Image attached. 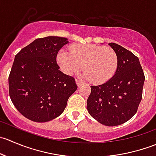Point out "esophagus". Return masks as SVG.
Listing matches in <instances>:
<instances>
[{
	"instance_id": "34e87169",
	"label": "esophagus",
	"mask_w": 156,
	"mask_h": 156,
	"mask_svg": "<svg viewBox=\"0 0 156 156\" xmlns=\"http://www.w3.org/2000/svg\"><path fill=\"white\" fill-rule=\"evenodd\" d=\"M75 81H76V84H77V85H78V86H79L80 84H81V81H80V80L77 79V78H75Z\"/></svg>"
}]
</instances>
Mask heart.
<instances>
[{
  "mask_svg": "<svg viewBox=\"0 0 156 156\" xmlns=\"http://www.w3.org/2000/svg\"><path fill=\"white\" fill-rule=\"evenodd\" d=\"M58 62L66 72L71 74L81 67L82 75L94 84L111 79L119 66V56L113 48L97 44H77L62 51Z\"/></svg>",
  "mask_w": 156,
  "mask_h": 156,
  "instance_id": "1",
  "label": "heart"
}]
</instances>
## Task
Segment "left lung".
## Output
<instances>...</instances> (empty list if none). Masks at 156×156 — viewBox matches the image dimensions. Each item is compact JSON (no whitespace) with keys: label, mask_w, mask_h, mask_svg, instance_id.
Returning a JSON list of instances; mask_svg holds the SVG:
<instances>
[{"label":"left lung","mask_w":156,"mask_h":156,"mask_svg":"<svg viewBox=\"0 0 156 156\" xmlns=\"http://www.w3.org/2000/svg\"><path fill=\"white\" fill-rule=\"evenodd\" d=\"M109 45L119 56L118 69L107 82L90 86L87 108L100 123L116 126L130 120L137 112L145 75L137 56L117 44Z\"/></svg>","instance_id":"left-lung-1"}]
</instances>
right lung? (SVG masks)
Returning a JSON list of instances; mask_svg holds the SVG:
<instances>
[{
    "label": "right lung",
    "instance_id": "obj_1",
    "mask_svg": "<svg viewBox=\"0 0 156 156\" xmlns=\"http://www.w3.org/2000/svg\"><path fill=\"white\" fill-rule=\"evenodd\" d=\"M67 38H37L15 56L9 75V94L19 112L36 122L53 120L62 113L78 88L75 78L59 70V50Z\"/></svg>",
    "mask_w": 156,
    "mask_h": 156
}]
</instances>
